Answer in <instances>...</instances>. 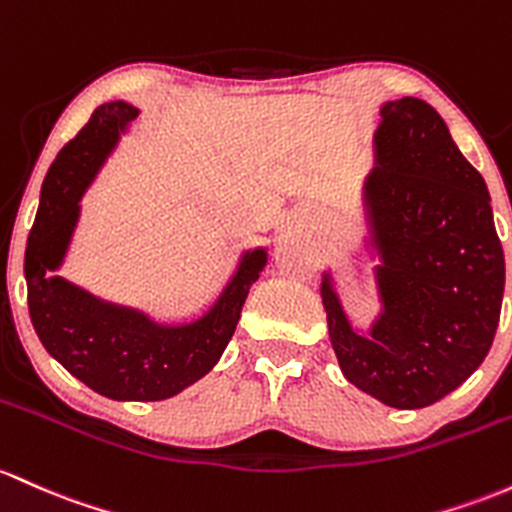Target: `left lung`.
<instances>
[{
	"instance_id": "8db88e82",
	"label": "left lung",
	"mask_w": 512,
	"mask_h": 512,
	"mask_svg": "<svg viewBox=\"0 0 512 512\" xmlns=\"http://www.w3.org/2000/svg\"><path fill=\"white\" fill-rule=\"evenodd\" d=\"M381 313L357 333L323 274L328 333L350 384L411 411L445 398L484 362L501 318L505 257L486 182L423 99L381 106L364 182Z\"/></svg>"
}]
</instances>
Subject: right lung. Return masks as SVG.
I'll return each mask as SVG.
<instances>
[{
	"mask_svg": "<svg viewBox=\"0 0 512 512\" xmlns=\"http://www.w3.org/2000/svg\"><path fill=\"white\" fill-rule=\"evenodd\" d=\"M136 116L138 109L126 101L101 104L55 157L28 235L24 274L31 323L50 357L106 398L162 401L216 367L233 338L247 291L267 265V250H247L218 301L187 325L155 323L143 311L101 301L53 277L80 221L82 194Z\"/></svg>",
	"mask_w": 512,
	"mask_h": 512,
	"instance_id": "obj_1",
	"label": "right lung"
}]
</instances>
